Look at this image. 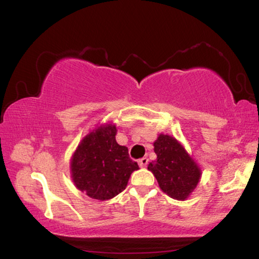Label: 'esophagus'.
I'll return each mask as SVG.
<instances>
[{"instance_id":"1","label":"esophagus","mask_w":259,"mask_h":259,"mask_svg":"<svg viewBox=\"0 0 259 259\" xmlns=\"http://www.w3.org/2000/svg\"><path fill=\"white\" fill-rule=\"evenodd\" d=\"M148 161H149V159L147 157H143V158H141V159H139V166L140 167H146L147 165H148Z\"/></svg>"}]
</instances>
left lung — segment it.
Wrapping results in <instances>:
<instances>
[{"label":"left lung","instance_id":"1","mask_svg":"<svg viewBox=\"0 0 259 259\" xmlns=\"http://www.w3.org/2000/svg\"><path fill=\"white\" fill-rule=\"evenodd\" d=\"M153 147L157 160L150 162L148 169L156 176L166 194L184 200L197 187L200 169L174 138L161 134Z\"/></svg>","mask_w":259,"mask_h":259}]
</instances>
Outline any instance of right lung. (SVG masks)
Segmentation results:
<instances>
[{"label": "right lung", "mask_w": 259, "mask_h": 259, "mask_svg": "<svg viewBox=\"0 0 259 259\" xmlns=\"http://www.w3.org/2000/svg\"><path fill=\"white\" fill-rule=\"evenodd\" d=\"M116 127H100L77 148L71 160L76 187L89 197L108 200L125 190L131 174L139 169L128 149L116 142Z\"/></svg>", "instance_id": "obj_1"}]
</instances>
